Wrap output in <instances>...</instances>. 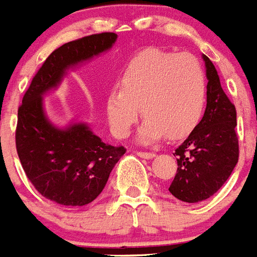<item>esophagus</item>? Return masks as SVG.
Segmentation results:
<instances>
[{
    "mask_svg": "<svg viewBox=\"0 0 257 257\" xmlns=\"http://www.w3.org/2000/svg\"><path fill=\"white\" fill-rule=\"evenodd\" d=\"M137 155L139 156V157H142V159H147V160H150V159H153L155 157V153L152 152H137Z\"/></svg>",
    "mask_w": 257,
    "mask_h": 257,
    "instance_id": "1",
    "label": "esophagus"
}]
</instances>
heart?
I'll return each mask as SVG.
<instances>
[{"instance_id": "1", "label": "heart", "mask_w": 257, "mask_h": 257, "mask_svg": "<svg viewBox=\"0 0 257 257\" xmlns=\"http://www.w3.org/2000/svg\"><path fill=\"white\" fill-rule=\"evenodd\" d=\"M207 102L203 66L191 54H140L124 70L120 88L106 96V115L117 138H127L137 123L140 107L144 117L138 133L140 144H151L166 134L172 139L195 128Z\"/></svg>"}]
</instances>
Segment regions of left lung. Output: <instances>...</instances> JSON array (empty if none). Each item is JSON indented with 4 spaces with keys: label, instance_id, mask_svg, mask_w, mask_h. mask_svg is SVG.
Instances as JSON below:
<instances>
[{
    "label": "left lung",
    "instance_id": "left-lung-1",
    "mask_svg": "<svg viewBox=\"0 0 257 257\" xmlns=\"http://www.w3.org/2000/svg\"><path fill=\"white\" fill-rule=\"evenodd\" d=\"M207 75V107L201 120L175 150L178 169L169 191L186 203L216 194L238 162L236 111L221 87L212 61L201 54Z\"/></svg>",
    "mask_w": 257,
    "mask_h": 257
}]
</instances>
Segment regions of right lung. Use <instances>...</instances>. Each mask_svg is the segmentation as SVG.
Segmentation results:
<instances>
[{
	"label": "right lung",
	"instance_id": "obj_1",
	"mask_svg": "<svg viewBox=\"0 0 257 257\" xmlns=\"http://www.w3.org/2000/svg\"><path fill=\"white\" fill-rule=\"evenodd\" d=\"M117 37L104 32L63 44L37 71L19 106L15 140L22 166L37 191L61 205L83 207L95 200L126 150L104 143L85 122L54 123L44 96L60 88L67 72L109 52Z\"/></svg>",
	"mask_w": 257,
	"mask_h": 257
}]
</instances>
